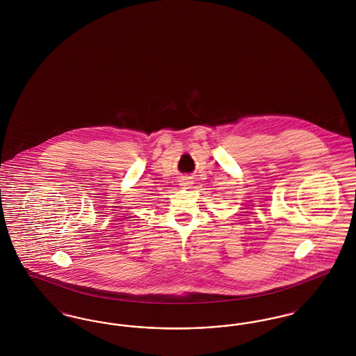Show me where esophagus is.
Masks as SVG:
<instances>
[{
	"instance_id": "esophagus-1",
	"label": "esophagus",
	"mask_w": 356,
	"mask_h": 356,
	"mask_svg": "<svg viewBox=\"0 0 356 356\" xmlns=\"http://www.w3.org/2000/svg\"><path fill=\"white\" fill-rule=\"evenodd\" d=\"M192 184V179L191 177H181V180H180V186H184V188H186V186H189Z\"/></svg>"
}]
</instances>
